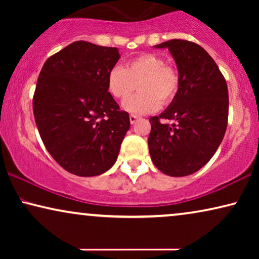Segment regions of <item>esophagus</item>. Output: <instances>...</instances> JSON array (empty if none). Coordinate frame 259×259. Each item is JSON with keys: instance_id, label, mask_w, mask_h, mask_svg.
<instances>
[{"instance_id": "obj_1", "label": "esophagus", "mask_w": 259, "mask_h": 259, "mask_svg": "<svg viewBox=\"0 0 259 259\" xmlns=\"http://www.w3.org/2000/svg\"><path fill=\"white\" fill-rule=\"evenodd\" d=\"M137 120H138V116L137 115H134V114H131L130 115V121H131V123H136L137 122Z\"/></svg>"}]
</instances>
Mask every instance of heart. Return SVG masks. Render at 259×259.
Wrapping results in <instances>:
<instances>
[{"mask_svg": "<svg viewBox=\"0 0 259 259\" xmlns=\"http://www.w3.org/2000/svg\"><path fill=\"white\" fill-rule=\"evenodd\" d=\"M138 83L140 93L126 97ZM108 93L116 100H123L122 108L133 114H147L158 111L160 105H168L179 90L176 69L154 53H141L127 60L122 67H113L106 80Z\"/></svg>", "mask_w": 259, "mask_h": 259, "instance_id": "b5f03b06", "label": "heart"}]
</instances>
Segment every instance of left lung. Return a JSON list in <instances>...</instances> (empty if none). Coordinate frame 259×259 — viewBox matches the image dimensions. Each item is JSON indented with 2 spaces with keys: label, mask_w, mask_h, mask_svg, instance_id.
<instances>
[{
  "label": "left lung",
  "mask_w": 259,
  "mask_h": 259,
  "mask_svg": "<svg viewBox=\"0 0 259 259\" xmlns=\"http://www.w3.org/2000/svg\"><path fill=\"white\" fill-rule=\"evenodd\" d=\"M168 48L179 72V90L165 112L151 116L148 150L165 175L185 177L213 157L229 116L228 84L217 63L194 42L175 38L155 46ZM175 119L172 125L161 120Z\"/></svg>",
  "instance_id": "8db88e82"
}]
</instances>
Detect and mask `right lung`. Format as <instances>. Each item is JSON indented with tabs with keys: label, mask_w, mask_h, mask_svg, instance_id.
<instances>
[{
	"label": "right lung",
	"mask_w": 259,
	"mask_h": 259,
	"mask_svg": "<svg viewBox=\"0 0 259 259\" xmlns=\"http://www.w3.org/2000/svg\"><path fill=\"white\" fill-rule=\"evenodd\" d=\"M118 48L76 41L47 59L37 77L33 111L46 148L75 176L109 169L128 131L130 115L108 93Z\"/></svg>",
	"instance_id": "1"
}]
</instances>
